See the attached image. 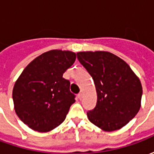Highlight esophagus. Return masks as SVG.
<instances>
[{"label":"esophagus","mask_w":154,"mask_h":154,"mask_svg":"<svg viewBox=\"0 0 154 154\" xmlns=\"http://www.w3.org/2000/svg\"><path fill=\"white\" fill-rule=\"evenodd\" d=\"M77 97H78V98H79V99H82V92H80V93L78 94V95H77Z\"/></svg>","instance_id":"34e87169"}]
</instances>
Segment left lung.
<instances>
[{
	"label": "left lung",
	"mask_w": 154,
	"mask_h": 154,
	"mask_svg": "<svg viewBox=\"0 0 154 154\" xmlns=\"http://www.w3.org/2000/svg\"><path fill=\"white\" fill-rule=\"evenodd\" d=\"M77 56L93 78L97 90V106L87 112L89 120L107 132L121 129L141 106L139 78L125 61L109 52H79Z\"/></svg>",
	"instance_id": "1"
}]
</instances>
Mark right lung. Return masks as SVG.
Returning a JSON list of instances; mask_svg holds the SVG:
<instances>
[{
  "mask_svg": "<svg viewBox=\"0 0 154 154\" xmlns=\"http://www.w3.org/2000/svg\"><path fill=\"white\" fill-rule=\"evenodd\" d=\"M76 54L50 50L35 58L15 82L12 98L16 115L30 129L48 132L63 122L75 95L63 77Z\"/></svg>",
  "mask_w": 154,
  "mask_h": 154,
  "instance_id": "right-lung-1",
  "label": "right lung"
}]
</instances>
